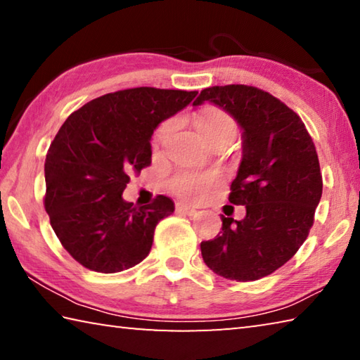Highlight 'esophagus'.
<instances>
[{"label":"esophagus","instance_id":"obj_1","mask_svg":"<svg viewBox=\"0 0 360 360\" xmlns=\"http://www.w3.org/2000/svg\"><path fill=\"white\" fill-rule=\"evenodd\" d=\"M176 211H179V212H182V214H187V216L197 214V210H195L193 206L187 205V203H178V205H176Z\"/></svg>","mask_w":360,"mask_h":360}]
</instances>
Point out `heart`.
Returning a JSON list of instances; mask_svg holds the SVG:
<instances>
[{"label":"heart","instance_id":"1","mask_svg":"<svg viewBox=\"0 0 360 360\" xmlns=\"http://www.w3.org/2000/svg\"><path fill=\"white\" fill-rule=\"evenodd\" d=\"M195 125L202 138L208 144L216 141H233L238 131L236 122L230 117L227 112L221 111V109H208L195 119ZM172 130V122L163 124L160 129L155 131L154 141L160 143L162 139ZM217 174L211 172H188V169H182V172L176 173L172 179H169V187L173 191L186 198H195L198 195L205 193L206 191L216 184Z\"/></svg>","mask_w":360,"mask_h":360}]
</instances>
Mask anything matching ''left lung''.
Listing matches in <instances>:
<instances>
[{"mask_svg": "<svg viewBox=\"0 0 360 360\" xmlns=\"http://www.w3.org/2000/svg\"><path fill=\"white\" fill-rule=\"evenodd\" d=\"M241 129L243 157L230 203L243 205L241 221L222 219V231L202 241L205 264L219 276L255 281L283 266L307 240L322 195L318 154L302 119L268 92L241 84L202 90Z\"/></svg>", "mask_w": 360, "mask_h": 360, "instance_id": "8db88e82", "label": "left lung"}]
</instances>
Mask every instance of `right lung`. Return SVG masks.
Wrapping results in <instances>:
<instances>
[{
  "mask_svg": "<svg viewBox=\"0 0 360 360\" xmlns=\"http://www.w3.org/2000/svg\"><path fill=\"white\" fill-rule=\"evenodd\" d=\"M198 92L138 87L89 101L65 120L47 150L44 206L63 248L89 270L117 273L148 254L157 224L174 211L158 195L133 208L122 198L150 165L152 133Z\"/></svg>",
  "mask_w": 360,
  "mask_h": 360,
  "instance_id": "right-lung-1",
  "label": "right lung"
}]
</instances>
